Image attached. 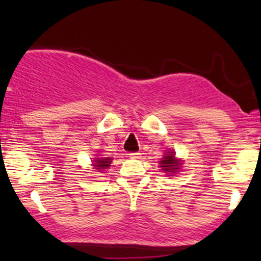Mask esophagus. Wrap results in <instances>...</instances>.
<instances>
[{
	"label": "esophagus",
	"instance_id": "obj_1",
	"mask_svg": "<svg viewBox=\"0 0 261 261\" xmlns=\"http://www.w3.org/2000/svg\"><path fill=\"white\" fill-rule=\"evenodd\" d=\"M128 155L130 156V158H134V159H139L141 156V153L140 152H132V153H128Z\"/></svg>",
	"mask_w": 261,
	"mask_h": 261
}]
</instances>
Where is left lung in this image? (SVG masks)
I'll return each mask as SVG.
<instances>
[{
	"label": "left lung",
	"instance_id": "8db88e82",
	"mask_svg": "<svg viewBox=\"0 0 261 261\" xmlns=\"http://www.w3.org/2000/svg\"><path fill=\"white\" fill-rule=\"evenodd\" d=\"M160 167H163V170L169 173H176V171L179 170L180 164L179 160L174 158V152L170 151L164 155L163 160L160 162Z\"/></svg>",
	"mask_w": 261,
	"mask_h": 261
}]
</instances>
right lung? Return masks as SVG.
<instances>
[{
    "mask_svg": "<svg viewBox=\"0 0 261 261\" xmlns=\"http://www.w3.org/2000/svg\"><path fill=\"white\" fill-rule=\"evenodd\" d=\"M94 166H95V170H98V172H101V171L108 169L110 166V164H112V159L110 158H96V160H94Z\"/></svg>",
    "mask_w": 261,
    "mask_h": 261,
    "instance_id": "1",
    "label": "right lung"
}]
</instances>
